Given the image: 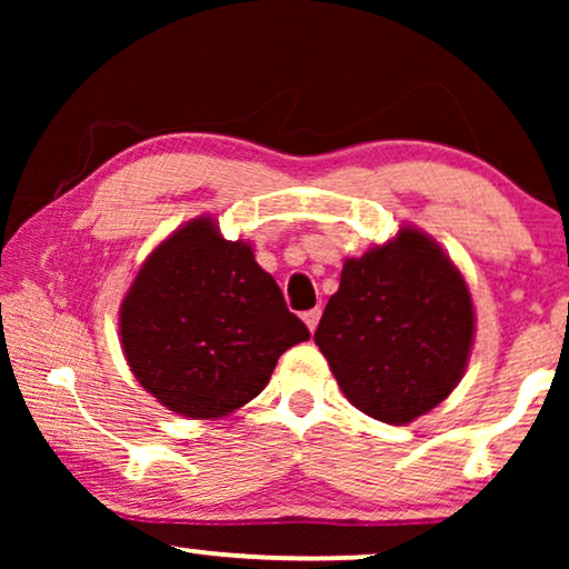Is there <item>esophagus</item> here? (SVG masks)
Returning <instances> with one entry per match:
<instances>
[{"instance_id":"obj_1","label":"esophagus","mask_w":569,"mask_h":569,"mask_svg":"<svg viewBox=\"0 0 569 569\" xmlns=\"http://www.w3.org/2000/svg\"><path fill=\"white\" fill-rule=\"evenodd\" d=\"M302 321H306L310 333H313L318 321H321V308H313V310H308V313H302Z\"/></svg>"}]
</instances>
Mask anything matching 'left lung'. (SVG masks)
Listing matches in <instances>:
<instances>
[{
    "mask_svg": "<svg viewBox=\"0 0 569 569\" xmlns=\"http://www.w3.org/2000/svg\"><path fill=\"white\" fill-rule=\"evenodd\" d=\"M473 302L446 251L401 228L360 259H347L326 302L316 345L349 403L407 425L446 401L473 345Z\"/></svg>",
    "mask_w": 569,
    "mask_h": 569,
    "instance_id": "1",
    "label": "left lung"
}]
</instances>
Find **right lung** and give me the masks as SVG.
Segmentation results:
<instances>
[{"mask_svg":"<svg viewBox=\"0 0 569 569\" xmlns=\"http://www.w3.org/2000/svg\"><path fill=\"white\" fill-rule=\"evenodd\" d=\"M134 378L181 417L217 419L256 399L279 355L310 339L251 243L212 217L168 236L137 271L119 313Z\"/></svg>","mask_w":569,"mask_h":569,"instance_id":"1","label":"right lung"}]
</instances>
